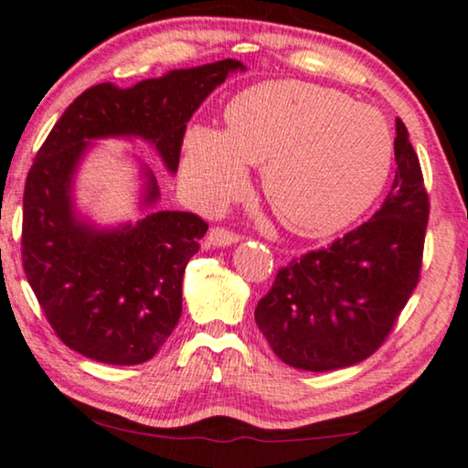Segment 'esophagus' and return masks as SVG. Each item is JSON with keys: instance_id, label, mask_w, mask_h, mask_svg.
<instances>
[{"instance_id": "esophagus-1", "label": "esophagus", "mask_w": 468, "mask_h": 468, "mask_svg": "<svg viewBox=\"0 0 468 468\" xmlns=\"http://www.w3.org/2000/svg\"><path fill=\"white\" fill-rule=\"evenodd\" d=\"M239 239L241 237L237 233L227 231V229H220V227H214L206 237V246L207 248H227V246H233V243H237Z\"/></svg>"}]
</instances>
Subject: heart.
Segmentation results:
<instances>
[{
  "mask_svg": "<svg viewBox=\"0 0 468 468\" xmlns=\"http://www.w3.org/2000/svg\"><path fill=\"white\" fill-rule=\"evenodd\" d=\"M394 142L386 118L335 89L282 80L229 103L227 131L197 124L184 140L182 177L197 206L218 209L262 165L269 206L291 231L331 235L384 190Z\"/></svg>",
  "mask_w": 468,
  "mask_h": 468,
  "instance_id": "obj_1",
  "label": "heart"
}]
</instances>
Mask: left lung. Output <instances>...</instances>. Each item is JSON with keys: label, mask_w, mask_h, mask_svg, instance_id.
<instances>
[{"label": "left lung", "mask_w": 468, "mask_h": 468, "mask_svg": "<svg viewBox=\"0 0 468 468\" xmlns=\"http://www.w3.org/2000/svg\"><path fill=\"white\" fill-rule=\"evenodd\" d=\"M397 176L373 218L331 248L280 269L254 320L282 363L335 371L384 344L420 280L429 195L410 133L397 118Z\"/></svg>", "instance_id": "obj_1"}]
</instances>
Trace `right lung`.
Listing matches in <instances>:
<instances>
[{"instance_id":"add662e5","label":"right lung","mask_w":468,"mask_h":468,"mask_svg":"<svg viewBox=\"0 0 468 468\" xmlns=\"http://www.w3.org/2000/svg\"><path fill=\"white\" fill-rule=\"evenodd\" d=\"M225 58L171 69L129 89L84 90L36 154L23 197V267L58 339L105 365H142L182 315V278L207 225L188 212L156 209L159 182L140 163L142 218L100 227L76 207V176L97 140H144L176 174L186 122L229 74Z\"/></svg>"}]
</instances>
